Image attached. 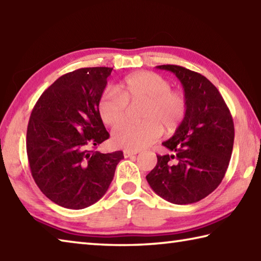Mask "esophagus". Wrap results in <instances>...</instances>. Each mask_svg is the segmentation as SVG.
Wrapping results in <instances>:
<instances>
[{"mask_svg":"<svg viewBox=\"0 0 261 261\" xmlns=\"http://www.w3.org/2000/svg\"><path fill=\"white\" fill-rule=\"evenodd\" d=\"M136 153H139V151H130V150H125V151H123V156H125V158H128V157L135 156Z\"/></svg>","mask_w":261,"mask_h":261,"instance_id":"1","label":"esophagus"}]
</instances>
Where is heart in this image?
Returning a JSON list of instances; mask_svg holds the SVG:
<instances>
[{"instance_id":"heart-1","label":"heart","mask_w":261,"mask_h":261,"mask_svg":"<svg viewBox=\"0 0 261 261\" xmlns=\"http://www.w3.org/2000/svg\"><path fill=\"white\" fill-rule=\"evenodd\" d=\"M166 77L154 72H136L125 77L118 89L109 87L98 99V113L108 126H116L127 116L128 103L143 102L140 109L142 121L121 123L112 133L119 148L139 151L156 142L166 130H174L185 120L188 100L184 91L172 89Z\"/></svg>"}]
</instances>
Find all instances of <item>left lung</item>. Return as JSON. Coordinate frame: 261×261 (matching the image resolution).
Wrapping results in <instances>:
<instances>
[{
	"label": "left lung",
	"mask_w": 261,
	"mask_h": 261,
	"mask_svg": "<svg viewBox=\"0 0 261 261\" xmlns=\"http://www.w3.org/2000/svg\"><path fill=\"white\" fill-rule=\"evenodd\" d=\"M157 67L173 72L181 81L188 111L174 135L163 142L172 153L157 154L147 181L167 202L193 204L221 184L234 145V121L217 87L204 75L179 65Z\"/></svg>",
	"instance_id": "1"
}]
</instances>
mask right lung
<instances>
[{
	"label": "right lung",
	"instance_id": "obj_1",
	"mask_svg": "<svg viewBox=\"0 0 261 261\" xmlns=\"http://www.w3.org/2000/svg\"><path fill=\"white\" fill-rule=\"evenodd\" d=\"M112 67L68 72L40 96L26 134L30 170L44 196L59 206L81 210L103 197L122 151H95L110 134L98 99Z\"/></svg>",
	"mask_w": 261,
	"mask_h": 261
}]
</instances>
